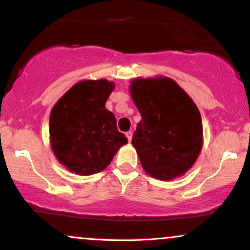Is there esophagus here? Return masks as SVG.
Segmentation results:
<instances>
[{
	"label": "esophagus",
	"instance_id": "obj_1",
	"mask_svg": "<svg viewBox=\"0 0 250 250\" xmlns=\"http://www.w3.org/2000/svg\"><path fill=\"white\" fill-rule=\"evenodd\" d=\"M125 136H127L128 141L130 142L131 141V137H133V131H127V133H125Z\"/></svg>",
	"mask_w": 250,
	"mask_h": 250
}]
</instances>
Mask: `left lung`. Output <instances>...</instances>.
I'll use <instances>...</instances> for the list:
<instances>
[{"label": "left lung", "instance_id": "8db88e82", "mask_svg": "<svg viewBox=\"0 0 250 250\" xmlns=\"http://www.w3.org/2000/svg\"><path fill=\"white\" fill-rule=\"evenodd\" d=\"M129 93L141 114L131 145L143 170L170 181L194 166L203 146L201 114L191 97L170 77H137Z\"/></svg>", "mask_w": 250, "mask_h": 250}]
</instances>
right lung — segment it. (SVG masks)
<instances>
[{
    "mask_svg": "<svg viewBox=\"0 0 250 250\" xmlns=\"http://www.w3.org/2000/svg\"><path fill=\"white\" fill-rule=\"evenodd\" d=\"M115 83L82 80L54 104L49 117L50 148L71 173L88 176L104 170L128 140L117 130L116 119L105 108Z\"/></svg>",
    "mask_w": 250,
    "mask_h": 250,
    "instance_id": "obj_1",
    "label": "right lung"
}]
</instances>
